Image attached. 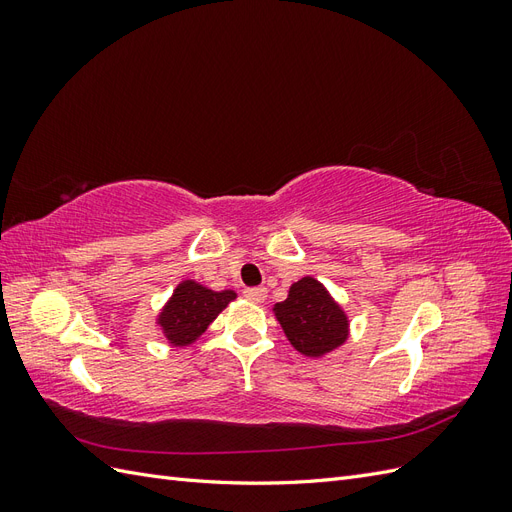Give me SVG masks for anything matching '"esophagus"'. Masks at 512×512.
I'll list each match as a JSON object with an SVG mask.
<instances>
[{
	"instance_id": "34e87169",
	"label": "esophagus",
	"mask_w": 512,
	"mask_h": 512,
	"mask_svg": "<svg viewBox=\"0 0 512 512\" xmlns=\"http://www.w3.org/2000/svg\"><path fill=\"white\" fill-rule=\"evenodd\" d=\"M243 294L250 301H254V303H262L267 299V288H262V286H256V288H245L243 290Z\"/></svg>"
}]
</instances>
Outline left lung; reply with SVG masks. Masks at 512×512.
I'll list each match as a JSON object with an SVG mask.
<instances>
[{
  "label": "left lung",
  "instance_id": "obj_1",
  "mask_svg": "<svg viewBox=\"0 0 512 512\" xmlns=\"http://www.w3.org/2000/svg\"><path fill=\"white\" fill-rule=\"evenodd\" d=\"M290 344L305 356H322L348 337V318L331 294L314 277H303L290 286L288 299L275 305Z\"/></svg>",
  "mask_w": 512,
  "mask_h": 512
}]
</instances>
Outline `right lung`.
<instances>
[{"mask_svg":"<svg viewBox=\"0 0 512 512\" xmlns=\"http://www.w3.org/2000/svg\"><path fill=\"white\" fill-rule=\"evenodd\" d=\"M235 297L232 290L215 292L188 280L177 286L158 322L170 344L188 346L207 331L215 316Z\"/></svg>","mask_w":512,"mask_h":512,"instance_id":"right-lung-1","label":"right lung"}]
</instances>
